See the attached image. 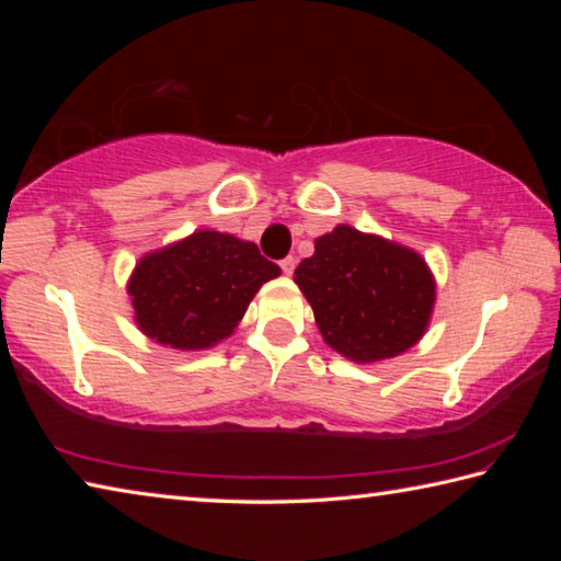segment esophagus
<instances>
[{
	"instance_id": "obj_1",
	"label": "esophagus",
	"mask_w": 561,
	"mask_h": 561,
	"mask_svg": "<svg viewBox=\"0 0 561 561\" xmlns=\"http://www.w3.org/2000/svg\"><path fill=\"white\" fill-rule=\"evenodd\" d=\"M279 267H282L284 274H291L294 267H297V260H294V257H284V260L279 262Z\"/></svg>"
}]
</instances>
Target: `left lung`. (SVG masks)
<instances>
[{
  "label": "left lung",
  "instance_id": "left-lung-1",
  "mask_svg": "<svg viewBox=\"0 0 561 561\" xmlns=\"http://www.w3.org/2000/svg\"><path fill=\"white\" fill-rule=\"evenodd\" d=\"M294 282L327 344L356 364L403 354L428 329L435 279L411 247L348 225L317 237Z\"/></svg>",
  "mask_w": 561,
  "mask_h": 561
}]
</instances>
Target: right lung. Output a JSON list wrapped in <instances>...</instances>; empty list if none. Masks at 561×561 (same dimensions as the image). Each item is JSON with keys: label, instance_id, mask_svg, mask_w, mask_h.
Instances as JSON below:
<instances>
[{"label": "right lung", "instance_id": "obj_1", "mask_svg": "<svg viewBox=\"0 0 561 561\" xmlns=\"http://www.w3.org/2000/svg\"><path fill=\"white\" fill-rule=\"evenodd\" d=\"M257 244L215 230L148 252L128 279L136 324L158 344L201 351L240 324L264 282L279 277Z\"/></svg>", "mask_w": 561, "mask_h": 561}]
</instances>
